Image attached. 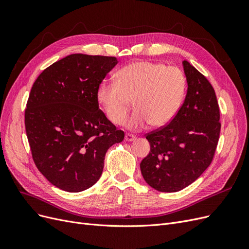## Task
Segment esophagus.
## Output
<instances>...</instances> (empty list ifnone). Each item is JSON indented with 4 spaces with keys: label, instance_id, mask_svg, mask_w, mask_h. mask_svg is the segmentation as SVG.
<instances>
[{
    "label": "esophagus",
    "instance_id": "obj_1",
    "mask_svg": "<svg viewBox=\"0 0 249 249\" xmlns=\"http://www.w3.org/2000/svg\"><path fill=\"white\" fill-rule=\"evenodd\" d=\"M125 140L126 141H133V140H135V139H136V136H135V135L134 134H131V133H126L125 134Z\"/></svg>",
    "mask_w": 249,
    "mask_h": 249
}]
</instances>
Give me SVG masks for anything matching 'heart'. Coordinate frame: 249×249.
I'll return each instance as SVG.
<instances>
[{
	"label": "heart",
	"mask_w": 249,
	"mask_h": 249,
	"mask_svg": "<svg viewBox=\"0 0 249 249\" xmlns=\"http://www.w3.org/2000/svg\"><path fill=\"white\" fill-rule=\"evenodd\" d=\"M186 86L185 74L178 67L139 61L123 67L116 82H101L96 100L113 124H123L134 101L136 111L126 122L130 129H142L147 124L161 127L177 115Z\"/></svg>",
	"instance_id": "b5f03b06"
}]
</instances>
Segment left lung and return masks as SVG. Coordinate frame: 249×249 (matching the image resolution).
Returning <instances> with one entry per match:
<instances>
[{
    "mask_svg": "<svg viewBox=\"0 0 249 249\" xmlns=\"http://www.w3.org/2000/svg\"><path fill=\"white\" fill-rule=\"evenodd\" d=\"M183 65L186 99L169 124L145 135L150 152L140 163L145 182L161 192H177L196 180L212 163L220 135L213 86L186 60Z\"/></svg>",
    "mask_w": 249,
    "mask_h": 249,
    "instance_id": "left-lung-1",
    "label": "left lung"
}]
</instances>
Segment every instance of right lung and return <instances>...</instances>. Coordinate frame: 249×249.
Instances as JSON below:
<instances>
[{
	"mask_svg": "<svg viewBox=\"0 0 249 249\" xmlns=\"http://www.w3.org/2000/svg\"><path fill=\"white\" fill-rule=\"evenodd\" d=\"M115 57L72 54L36 79L25 126L36 167L59 189L81 192L100 179L105 155L124 133L99 108L96 89Z\"/></svg>",
	"mask_w": 249,
	"mask_h": 249,
	"instance_id": "obj_1",
	"label": "right lung"
}]
</instances>
